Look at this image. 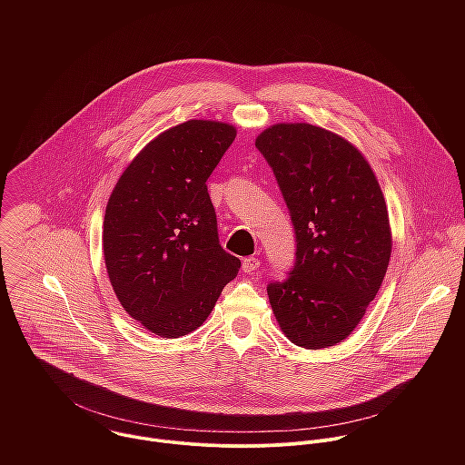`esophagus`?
Returning a JSON list of instances; mask_svg holds the SVG:
<instances>
[{
	"instance_id": "34e87169",
	"label": "esophagus",
	"mask_w": 465,
	"mask_h": 465,
	"mask_svg": "<svg viewBox=\"0 0 465 465\" xmlns=\"http://www.w3.org/2000/svg\"><path fill=\"white\" fill-rule=\"evenodd\" d=\"M258 268H260V260H258V258L249 256V258H245V260H243L242 270H243L245 273H254Z\"/></svg>"
}]
</instances>
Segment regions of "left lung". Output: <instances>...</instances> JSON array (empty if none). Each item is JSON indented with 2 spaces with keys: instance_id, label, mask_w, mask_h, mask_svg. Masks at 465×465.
<instances>
[{
  "instance_id": "8db88e82",
  "label": "left lung",
  "mask_w": 465,
  "mask_h": 465,
  "mask_svg": "<svg viewBox=\"0 0 465 465\" xmlns=\"http://www.w3.org/2000/svg\"><path fill=\"white\" fill-rule=\"evenodd\" d=\"M295 229V263L266 286L279 328L299 347L347 338L374 301L392 252L378 179L347 139L310 124L258 135Z\"/></svg>"
}]
</instances>
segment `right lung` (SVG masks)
I'll use <instances>...</instances> for the list:
<instances>
[{
  "label": "right lung",
  "instance_id": "right-lung-1",
  "mask_svg": "<svg viewBox=\"0 0 465 465\" xmlns=\"http://www.w3.org/2000/svg\"><path fill=\"white\" fill-rule=\"evenodd\" d=\"M229 124L190 120L152 139L107 202L104 258L124 310L163 338L195 331L242 262L220 247L205 181L232 144Z\"/></svg>",
  "mask_w": 465,
  "mask_h": 465
}]
</instances>
